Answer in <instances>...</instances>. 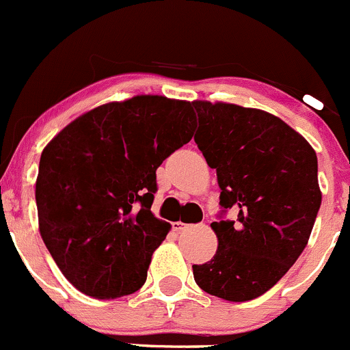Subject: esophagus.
<instances>
[{"instance_id": "34e87169", "label": "esophagus", "mask_w": 350, "mask_h": 350, "mask_svg": "<svg viewBox=\"0 0 350 350\" xmlns=\"http://www.w3.org/2000/svg\"><path fill=\"white\" fill-rule=\"evenodd\" d=\"M172 228H174V231H176V233H180V231H185L187 228H189V224L182 223V221H174V223H172Z\"/></svg>"}]
</instances>
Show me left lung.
Segmentation results:
<instances>
[{
	"instance_id": "obj_1",
	"label": "left lung",
	"mask_w": 350,
	"mask_h": 350,
	"mask_svg": "<svg viewBox=\"0 0 350 350\" xmlns=\"http://www.w3.org/2000/svg\"><path fill=\"white\" fill-rule=\"evenodd\" d=\"M196 143L216 170L219 204L238 219L214 221L217 250L192 265L202 291L241 303L267 293L308 245L321 190L317 153L279 117L226 102L193 100Z\"/></svg>"
}]
</instances>
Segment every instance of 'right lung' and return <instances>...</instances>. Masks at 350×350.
<instances>
[{
	"instance_id": "add662e5",
	"label": "right lung",
	"mask_w": 350,
	"mask_h": 350,
	"mask_svg": "<svg viewBox=\"0 0 350 350\" xmlns=\"http://www.w3.org/2000/svg\"><path fill=\"white\" fill-rule=\"evenodd\" d=\"M193 131L190 102L136 95L81 113L44 148L39 231L78 291L117 299L143 288L172 228L151 213L157 168Z\"/></svg>"
}]
</instances>
